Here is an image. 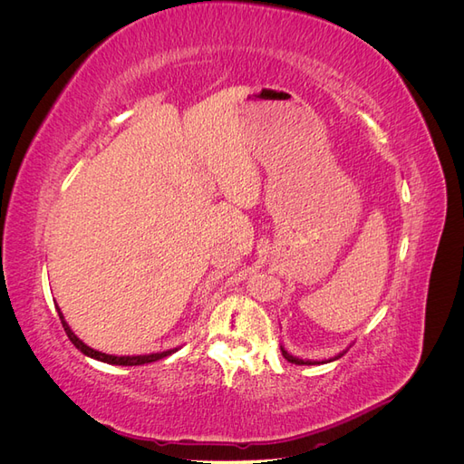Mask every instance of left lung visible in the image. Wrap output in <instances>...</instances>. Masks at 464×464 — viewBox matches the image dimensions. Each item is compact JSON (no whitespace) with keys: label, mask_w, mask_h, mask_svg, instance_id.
<instances>
[{"label":"left lung","mask_w":464,"mask_h":464,"mask_svg":"<svg viewBox=\"0 0 464 464\" xmlns=\"http://www.w3.org/2000/svg\"><path fill=\"white\" fill-rule=\"evenodd\" d=\"M280 353H283V356L288 360V362H292V363H298V366H315V363H323V362H333V360H339L346 350H343L341 354H336L334 358H329V360H321V362H317V360H302V358H296V356H292L290 353H286L285 350V346H280Z\"/></svg>","instance_id":"1"}]
</instances>
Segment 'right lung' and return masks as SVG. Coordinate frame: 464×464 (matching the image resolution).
<instances>
[{
  "instance_id": "obj_1",
  "label": "right lung",
  "mask_w": 464,
  "mask_h": 464,
  "mask_svg": "<svg viewBox=\"0 0 464 464\" xmlns=\"http://www.w3.org/2000/svg\"><path fill=\"white\" fill-rule=\"evenodd\" d=\"M55 310H58V315L62 319V325H63V331L65 334L69 336V341L73 343V346L77 350H81L82 354L89 356V358H94L98 362H104V363H111V366H143V363H150V362H157V360H162L166 356L174 354L178 348H170V350H164V353H152V354H139V356H114V354H106V353H98V350L87 346L85 343H82L79 336L72 331V327L67 325V321L60 310V305H55Z\"/></svg>"
}]
</instances>
